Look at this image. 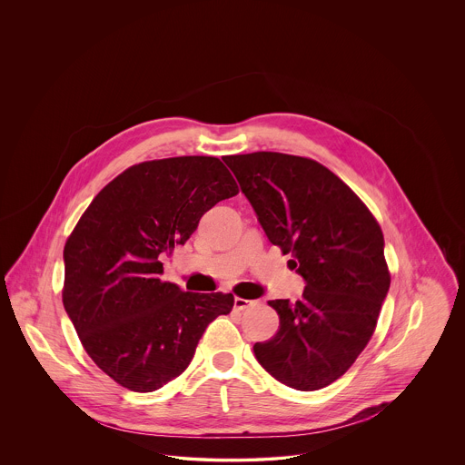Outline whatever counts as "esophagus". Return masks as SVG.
Here are the masks:
<instances>
[{"label":"esophagus","mask_w":465,"mask_h":465,"mask_svg":"<svg viewBox=\"0 0 465 465\" xmlns=\"http://www.w3.org/2000/svg\"><path fill=\"white\" fill-rule=\"evenodd\" d=\"M233 307H235V310H248L255 307V302H250V300H244V298H235Z\"/></svg>","instance_id":"obj_1"}]
</instances>
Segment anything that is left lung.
Masks as SVG:
<instances>
[{
  "label": "left lung",
  "mask_w": 465,
  "mask_h": 465,
  "mask_svg": "<svg viewBox=\"0 0 465 465\" xmlns=\"http://www.w3.org/2000/svg\"><path fill=\"white\" fill-rule=\"evenodd\" d=\"M267 239L291 255L303 298L269 302L280 328L253 346L258 363L296 391L341 378L367 346L391 287L383 233L361 198L303 156L257 152L223 158Z\"/></svg>",
  "instance_id": "8db88e82"
}]
</instances>
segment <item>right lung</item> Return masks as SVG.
<instances>
[{"mask_svg": "<svg viewBox=\"0 0 465 465\" xmlns=\"http://www.w3.org/2000/svg\"><path fill=\"white\" fill-rule=\"evenodd\" d=\"M239 187L215 156L132 165L84 212L64 248L62 302L87 355L119 385L153 392L180 376L232 294L162 282V253L185 244L202 215Z\"/></svg>", "mask_w": 465, "mask_h": 465, "instance_id": "right-lung-1", "label": "right lung"}]
</instances>
